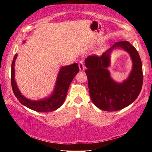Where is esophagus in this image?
Here are the masks:
<instances>
[{"mask_svg": "<svg viewBox=\"0 0 152 152\" xmlns=\"http://www.w3.org/2000/svg\"><path fill=\"white\" fill-rule=\"evenodd\" d=\"M78 66H79L80 70L83 71V70H85V66H84L83 61H80L79 64H78Z\"/></svg>", "mask_w": 152, "mask_h": 152, "instance_id": "esophagus-1", "label": "esophagus"}]
</instances>
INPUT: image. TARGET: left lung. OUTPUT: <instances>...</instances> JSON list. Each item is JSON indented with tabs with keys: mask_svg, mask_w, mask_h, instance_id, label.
<instances>
[{
	"mask_svg": "<svg viewBox=\"0 0 152 152\" xmlns=\"http://www.w3.org/2000/svg\"><path fill=\"white\" fill-rule=\"evenodd\" d=\"M123 48L130 55L133 67L128 78L119 83L113 80L107 68L113 49ZM89 94L95 106L105 111H117L129 106L140 94L143 84V71L140 55L127 42H116L101 56H89L85 59Z\"/></svg>",
	"mask_w": 152,
	"mask_h": 152,
	"instance_id": "8db88e82",
	"label": "left lung"
}]
</instances>
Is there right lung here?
Listing matches in <instances>:
<instances>
[{
    "label": "right lung",
    "instance_id": "right-lung-1",
    "mask_svg": "<svg viewBox=\"0 0 152 152\" xmlns=\"http://www.w3.org/2000/svg\"><path fill=\"white\" fill-rule=\"evenodd\" d=\"M25 42H23V43ZM17 57V53L15 55L11 65V85L12 91L19 101L29 109L41 113L51 112L60 108L65 101L70 83L74 76L78 73L79 67L78 64L74 63L71 65L61 67L54 89L50 96L38 101H33L22 95L18 88L15 79V62Z\"/></svg>",
    "mask_w": 152,
    "mask_h": 152
}]
</instances>
